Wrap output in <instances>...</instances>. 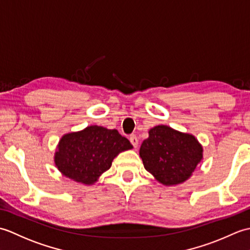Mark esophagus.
<instances>
[{"mask_svg":"<svg viewBox=\"0 0 250 250\" xmlns=\"http://www.w3.org/2000/svg\"><path fill=\"white\" fill-rule=\"evenodd\" d=\"M129 140H130L131 144L133 145L134 148H136L137 145H139V140H137V136L135 134H131L130 137H129Z\"/></svg>","mask_w":250,"mask_h":250,"instance_id":"obj_1","label":"esophagus"}]
</instances>
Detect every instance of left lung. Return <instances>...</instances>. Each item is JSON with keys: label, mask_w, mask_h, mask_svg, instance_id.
<instances>
[{"label": "left lung", "mask_w": 250, "mask_h": 250, "mask_svg": "<svg viewBox=\"0 0 250 250\" xmlns=\"http://www.w3.org/2000/svg\"><path fill=\"white\" fill-rule=\"evenodd\" d=\"M203 149L191 134L158 125L142 143L140 156L144 167L163 185L187 180L203 158Z\"/></svg>", "instance_id": "8db88e82"}]
</instances>
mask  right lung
Returning a JSON list of instances; mask_svg holds the SVG:
<instances>
[{"label":"right lung","instance_id":"add662e5","mask_svg":"<svg viewBox=\"0 0 250 250\" xmlns=\"http://www.w3.org/2000/svg\"><path fill=\"white\" fill-rule=\"evenodd\" d=\"M131 148L129 140L117 130L91 125L63 136L58 145L55 162L64 176L91 185L107 171L119 152Z\"/></svg>","mask_w":250,"mask_h":250}]
</instances>
